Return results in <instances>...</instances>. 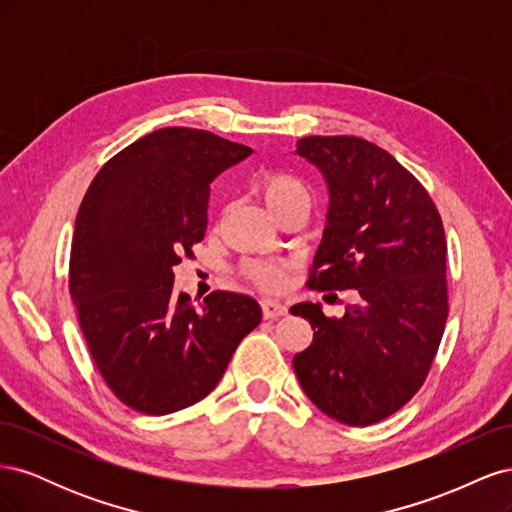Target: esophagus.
<instances>
[{
  "instance_id": "1",
  "label": "esophagus",
  "mask_w": 512,
  "mask_h": 512,
  "mask_svg": "<svg viewBox=\"0 0 512 512\" xmlns=\"http://www.w3.org/2000/svg\"><path fill=\"white\" fill-rule=\"evenodd\" d=\"M286 314V307L282 303H277L273 299H265L262 301V316H265L267 320H275Z\"/></svg>"
}]
</instances>
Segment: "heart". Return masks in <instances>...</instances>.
Listing matches in <instances>:
<instances>
[{
  "label": "heart",
  "mask_w": 512,
  "mask_h": 512,
  "mask_svg": "<svg viewBox=\"0 0 512 512\" xmlns=\"http://www.w3.org/2000/svg\"><path fill=\"white\" fill-rule=\"evenodd\" d=\"M258 192L275 218L294 205L312 203V194H309L307 185L299 177L284 173V170H269V173L262 175L258 179ZM243 273L247 280L267 290H275L282 284V267L275 265V262H250V265H245Z\"/></svg>",
  "instance_id": "obj_1"
}]
</instances>
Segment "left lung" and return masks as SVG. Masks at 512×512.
I'll use <instances>...</instances> for the list:
<instances>
[{
  "label": "left lung",
  "instance_id": "left-lung-1",
  "mask_svg": "<svg viewBox=\"0 0 512 512\" xmlns=\"http://www.w3.org/2000/svg\"><path fill=\"white\" fill-rule=\"evenodd\" d=\"M329 213L307 288L359 292L344 318L299 303L314 339L292 365L305 395L352 427L391 416L421 389L448 316L446 237L431 196L389 151L359 136H305Z\"/></svg>",
  "mask_w": 512,
  "mask_h": 512
}]
</instances>
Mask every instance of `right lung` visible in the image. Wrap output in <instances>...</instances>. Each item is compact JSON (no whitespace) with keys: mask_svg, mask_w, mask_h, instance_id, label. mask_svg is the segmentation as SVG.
<instances>
[{"mask_svg":"<svg viewBox=\"0 0 512 512\" xmlns=\"http://www.w3.org/2000/svg\"><path fill=\"white\" fill-rule=\"evenodd\" d=\"M252 149L207 130L162 128L108 160L76 215L70 297L87 348L117 399L162 416L207 397L260 305L215 290L192 305L173 267L203 241L211 181Z\"/></svg>","mask_w":512,"mask_h":512,"instance_id":"right-lung-1","label":"right lung"}]
</instances>
